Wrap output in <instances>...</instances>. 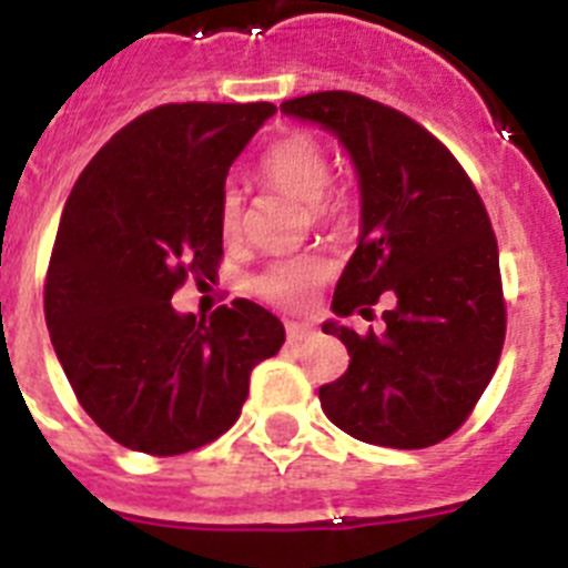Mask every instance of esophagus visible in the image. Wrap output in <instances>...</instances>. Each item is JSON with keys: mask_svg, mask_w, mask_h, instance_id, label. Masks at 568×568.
<instances>
[{"mask_svg": "<svg viewBox=\"0 0 568 568\" xmlns=\"http://www.w3.org/2000/svg\"><path fill=\"white\" fill-rule=\"evenodd\" d=\"M285 335H288V341H292V343H300V341H306V337L314 335V326H312V323L288 321V323H285Z\"/></svg>", "mask_w": 568, "mask_h": 568, "instance_id": "esophagus-1", "label": "esophagus"}]
</instances>
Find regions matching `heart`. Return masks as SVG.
Instances as JSON below:
<instances>
[{
    "label": "heart",
    "mask_w": 568,
    "mask_h": 568,
    "mask_svg": "<svg viewBox=\"0 0 568 568\" xmlns=\"http://www.w3.org/2000/svg\"><path fill=\"white\" fill-rule=\"evenodd\" d=\"M262 175L303 204H312L314 213L326 211L323 195L332 181L326 152L306 135H288L271 146L262 159ZM219 227L227 242L242 233V193L236 187L222 190L219 199ZM332 274V260L323 254H297L271 262L254 276V292L268 303L283 308H303L317 292V285Z\"/></svg>",
    "instance_id": "heart-1"
}]
</instances>
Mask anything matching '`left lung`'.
Here are the masks:
<instances>
[{
	"label": "left lung",
	"mask_w": 568,
	"mask_h": 568,
	"mask_svg": "<svg viewBox=\"0 0 568 568\" xmlns=\"http://www.w3.org/2000/svg\"><path fill=\"white\" fill-rule=\"evenodd\" d=\"M280 112L337 138L357 173L361 231L335 285L326 335L349 369L321 387L343 433L381 447H430L459 427L497 369L505 341L499 251L459 161L407 114L352 92L285 100ZM394 308L381 336L342 317Z\"/></svg>",
	"instance_id": "obj_1"
}]
</instances>
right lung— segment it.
<instances>
[{
	"label": "right lung",
	"instance_id": "right-lung-1",
	"mask_svg": "<svg viewBox=\"0 0 568 568\" xmlns=\"http://www.w3.org/2000/svg\"><path fill=\"white\" fill-rule=\"evenodd\" d=\"M274 103H166L123 126L65 202L45 323L71 389L118 445L179 456L233 427L251 373L285 343L251 300L195 321L173 308L187 274L213 280L227 170Z\"/></svg>",
	"mask_w": 568,
	"mask_h": 568
}]
</instances>
